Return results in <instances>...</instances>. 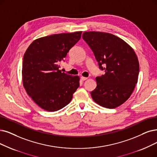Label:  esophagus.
<instances>
[{"label": "esophagus", "mask_w": 157, "mask_h": 157, "mask_svg": "<svg viewBox=\"0 0 157 157\" xmlns=\"http://www.w3.org/2000/svg\"><path fill=\"white\" fill-rule=\"evenodd\" d=\"M80 78H81V80H82L84 81V80H86L87 79V77H80Z\"/></svg>", "instance_id": "esophagus-1"}]
</instances>
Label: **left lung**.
I'll list each match as a JSON object with an SVG mask.
<instances>
[{"mask_svg":"<svg viewBox=\"0 0 157 157\" xmlns=\"http://www.w3.org/2000/svg\"><path fill=\"white\" fill-rule=\"evenodd\" d=\"M82 38L93 52L105 74L96 78L91 95L97 104L113 109L124 103L138 82L139 62L133 49L119 37L100 31L84 32Z\"/></svg>","mask_w":157,"mask_h":157,"instance_id":"obj_1","label":"left lung"}]
</instances>
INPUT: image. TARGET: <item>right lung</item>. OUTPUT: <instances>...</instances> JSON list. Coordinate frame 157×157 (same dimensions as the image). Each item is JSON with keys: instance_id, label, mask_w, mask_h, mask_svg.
Returning <instances> with one entry per match:
<instances>
[{"instance_id": "right-lung-1", "label": "right lung", "mask_w": 157, "mask_h": 157, "mask_svg": "<svg viewBox=\"0 0 157 157\" xmlns=\"http://www.w3.org/2000/svg\"><path fill=\"white\" fill-rule=\"evenodd\" d=\"M82 31L54 34L35 40L25 52L22 82L28 95L48 111L63 108L79 87L80 78L59 70V64L80 39Z\"/></svg>"}]
</instances>
